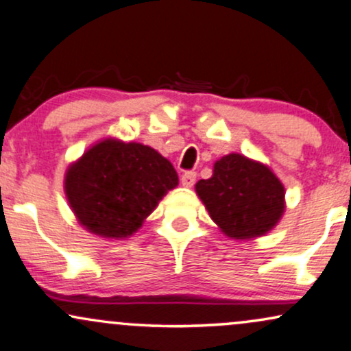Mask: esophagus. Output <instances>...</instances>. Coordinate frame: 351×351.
<instances>
[{
  "label": "esophagus",
  "instance_id": "1",
  "mask_svg": "<svg viewBox=\"0 0 351 351\" xmlns=\"http://www.w3.org/2000/svg\"><path fill=\"white\" fill-rule=\"evenodd\" d=\"M194 183H196V173L194 171H184L183 175H181V184H183V186L191 188Z\"/></svg>",
  "mask_w": 351,
  "mask_h": 351
}]
</instances>
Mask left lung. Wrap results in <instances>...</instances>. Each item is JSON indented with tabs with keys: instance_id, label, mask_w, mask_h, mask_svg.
Returning <instances> with one entry per match:
<instances>
[{
	"instance_id": "1",
	"label": "left lung",
	"mask_w": 351,
	"mask_h": 351,
	"mask_svg": "<svg viewBox=\"0 0 351 351\" xmlns=\"http://www.w3.org/2000/svg\"><path fill=\"white\" fill-rule=\"evenodd\" d=\"M209 216L232 239L267 234L285 213V186L268 167L239 154L222 157L214 175L196 183Z\"/></svg>"
}]
</instances>
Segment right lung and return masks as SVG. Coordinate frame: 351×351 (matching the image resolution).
Segmentation results:
<instances>
[{
  "mask_svg": "<svg viewBox=\"0 0 351 351\" xmlns=\"http://www.w3.org/2000/svg\"><path fill=\"white\" fill-rule=\"evenodd\" d=\"M176 184L175 168L157 150L114 138L91 147L65 176L75 216L93 234L108 239L132 235Z\"/></svg>",
  "mask_w": 351,
  "mask_h": 351,
  "instance_id": "obj_1",
  "label": "right lung"
}]
</instances>
